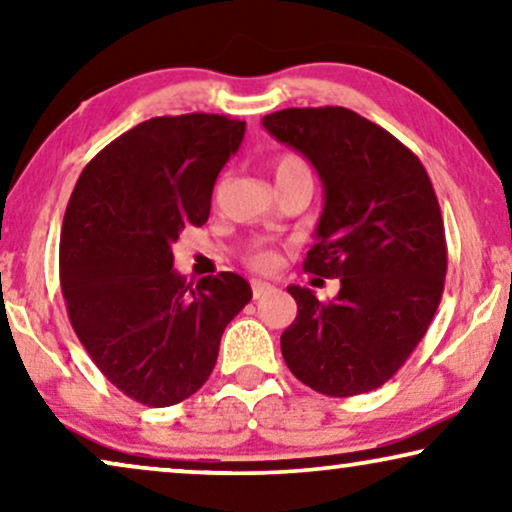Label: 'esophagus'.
Listing matches in <instances>:
<instances>
[{
    "instance_id": "obj_1",
    "label": "esophagus",
    "mask_w": 512,
    "mask_h": 512,
    "mask_svg": "<svg viewBox=\"0 0 512 512\" xmlns=\"http://www.w3.org/2000/svg\"><path fill=\"white\" fill-rule=\"evenodd\" d=\"M251 291H254V298L258 300V298L268 296V293L275 291V286L268 284V282H258V279H254V282H251Z\"/></svg>"
}]
</instances>
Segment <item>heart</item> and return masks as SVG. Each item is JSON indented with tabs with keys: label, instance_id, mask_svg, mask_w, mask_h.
Instances as JSON below:
<instances>
[{
	"label": "heart",
	"instance_id": "heart-1",
	"mask_svg": "<svg viewBox=\"0 0 512 512\" xmlns=\"http://www.w3.org/2000/svg\"><path fill=\"white\" fill-rule=\"evenodd\" d=\"M275 177L284 179V177H312L310 165L303 156L298 153H282L275 160ZM277 263V254L270 249H256L249 254V265L256 270H270L275 268Z\"/></svg>",
	"mask_w": 512,
	"mask_h": 512
}]
</instances>
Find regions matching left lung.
I'll return each mask as SVG.
<instances>
[{"mask_svg": "<svg viewBox=\"0 0 512 512\" xmlns=\"http://www.w3.org/2000/svg\"><path fill=\"white\" fill-rule=\"evenodd\" d=\"M265 130L324 184L317 244L303 268L340 277L333 300L289 286L298 303L282 356L300 382L345 398L382 387L415 352L443 298L447 247L440 205L408 146L345 107L282 109Z\"/></svg>", "mask_w": 512, "mask_h": 512, "instance_id": "8db88e82", "label": "left lung"}]
</instances>
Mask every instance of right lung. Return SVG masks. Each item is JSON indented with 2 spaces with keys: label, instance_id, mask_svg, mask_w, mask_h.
<instances>
[{
  "label": "right lung",
  "instance_id": "add662e5",
  "mask_svg": "<svg viewBox=\"0 0 512 512\" xmlns=\"http://www.w3.org/2000/svg\"><path fill=\"white\" fill-rule=\"evenodd\" d=\"M247 123L219 114L158 116L86 165L60 235V286L74 333L118 391L149 408L209 380L221 335L251 300L235 272L195 289L172 270V244L209 219L214 181Z\"/></svg>",
  "mask_w": 512,
  "mask_h": 512
}]
</instances>
